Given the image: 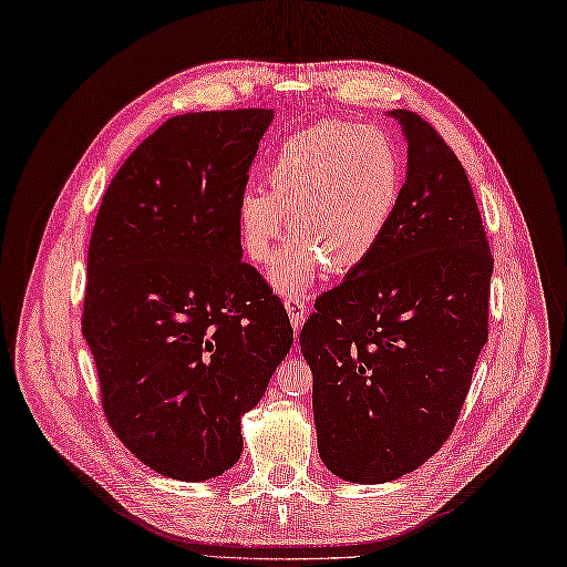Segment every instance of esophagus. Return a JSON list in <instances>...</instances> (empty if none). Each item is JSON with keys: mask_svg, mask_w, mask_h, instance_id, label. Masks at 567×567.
<instances>
[{"mask_svg": "<svg viewBox=\"0 0 567 567\" xmlns=\"http://www.w3.org/2000/svg\"><path fill=\"white\" fill-rule=\"evenodd\" d=\"M284 307H286V312L290 317V323H293V329L300 331V323L307 317V300H305V296H290V298H286Z\"/></svg>", "mask_w": 567, "mask_h": 567, "instance_id": "obj_1", "label": "esophagus"}]
</instances>
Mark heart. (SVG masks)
<instances>
[{
  "label": "heart",
  "mask_w": 567,
  "mask_h": 567,
  "mask_svg": "<svg viewBox=\"0 0 567 567\" xmlns=\"http://www.w3.org/2000/svg\"><path fill=\"white\" fill-rule=\"evenodd\" d=\"M265 188L238 198V231L246 255L267 265L286 229L298 238L269 271L281 296L310 288L329 265L350 271L385 238L404 194V158L375 127L319 123L277 148Z\"/></svg>",
  "instance_id": "b5f03b06"
}]
</instances>
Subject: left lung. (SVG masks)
I'll return each mask as SVG.
<instances>
[{"label":"left lung","mask_w":567,"mask_h":567,"mask_svg":"<svg viewBox=\"0 0 567 567\" xmlns=\"http://www.w3.org/2000/svg\"><path fill=\"white\" fill-rule=\"evenodd\" d=\"M388 115L406 140L400 210L300 331L319 456L357 485L416 471L450 437L487 342L494 267L454 151L421 115Z\"/></svg>","instance_id":"1"}]
</instances>
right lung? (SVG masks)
Returning <instances> with one entry per match:
<instances>
[{
  "instance_id": "right-lung-1",
  "label": "right lung",
  "mask_w": 567,
  "mask_h": 567,
  "mask_svg": "<svg viewBox=\"0 0 567 567\" xmlns=\"http://www.w3.org/2000/svg\"><path fill=\"white\" fill-rule=\"evenodd\" d=\"M269 109L169 117L117 169L87 255L82 336L120 442L182 483L229 471L241 416L293 346L246 265L238 198Z\"/></svg>"
}]
</instances>
